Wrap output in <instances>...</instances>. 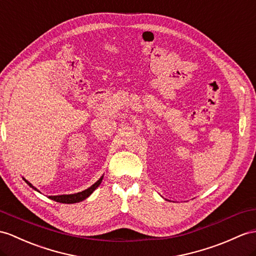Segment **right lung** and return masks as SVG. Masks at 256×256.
<instances>
[{
	"mask_svg": "<svg viewBox=\"0 0 256 256\" xmlns=\"http://www.w3.org/2000/svg\"><path fill=\"white\" fill-rule=\"evenodd\" d=\"M24 182H27V184L28 186H30L31 188L32 189H34L36 191H38V192H40L38 189L36 188V186H34L32 184H31L28 180H26L24 178H22ZM102 179H103V176H101V178H100L98 182H96V184H93L91 186H89L88 189H86V190H84V191H81V192H78V193H74V194H60V196H48V198H51V200H53V201H56V202H60V203H65V204H72V203H78V202H81V201H84V200H86V198H89L92 193H93V191H94L98 186L101 184V182H102ZM41 193V192H40Z\"/></svg>",
	"mask_w": 256,
	"mask_h": 256,
	"instance_id": "add662e5",
	"label": "right lung"
}]
</instances>
